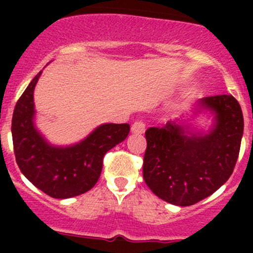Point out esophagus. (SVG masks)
Wrapping results in <instances>:
<instances>
[{"mask_svg": "<svg viewBox=\"0 0 253 253\" xmlns=\"http://www.w3.org/2000/svg\"><path fill=\"white\" fill-rule=\"evenodd\" d=\"M146 130V124L143 120H135L131 125V133L134 134H143Z\"/></svg>", "mask_w": 253, "mask_h": 253, "instance_id": "34e87169", "label": "esophagus"}]
</instances>
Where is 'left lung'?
Here are the masks:
<instances>
[{"label":"left lung","mask_w":253,"mask_h":253,"mask_svg":"<svg viewBox=\"0 0 253 253\" xmlns=\"http://www.w3.org/2000/svg\"><path fill=\"white\" fill-rule=\"evenodd\" d=\"M208 111L213 125L207 133L186 120L169 122L146 131L143 177L153 194L169 204L194 205L208 198L233 172L243 135V114L232 95L203 97L194 115Z\"/></svg>","instance_id":"left-lung-1"}]
</instances>
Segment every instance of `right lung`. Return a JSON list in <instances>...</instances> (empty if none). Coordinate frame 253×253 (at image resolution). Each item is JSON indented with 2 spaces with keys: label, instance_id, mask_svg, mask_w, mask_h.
<instances>
[{
  "label": "right lung",
  "instance_id": "add662e5",
  "mask_svg": "<svg viewBox=\"0 0 253 253\" xmlns=\"http://www.w3.org/2000/svg\"><path fill=\"white\" fill-rule=\"evenodd\" d=\"M42 71L17 101L12 115V142L20 171L46 195L68 199L92 189L99 180L107 151L128 137L129 124L105 123L81 142L54 146L35 125L34 88Z\"/></svg>",
  "mask_w": 253,
  "mask_h": 253
}]
</instances>
